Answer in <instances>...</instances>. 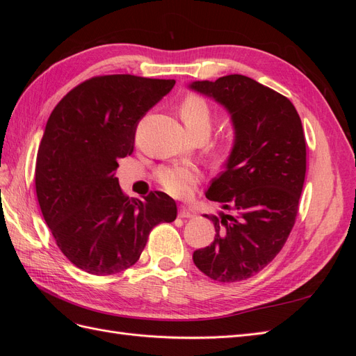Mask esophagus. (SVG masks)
Instances as JSON below:
<instances>
[{
  "label": "esophagus",
  "instance_id": "34e87169",
  "mask_svg": "<svg viewBox=\"0 0 356 356\" xmlns=\"http://www.w3.org/2000/svg\"><path fill=\"white\" fill-rule=\"evenodd\" d=\"M178 217H179V218H193V217H195V212H193V211L188 209V208H186V207H179Z\"/></svg>",
  "mask_w": 356,
  "mask_h": 356
}]
</instances>
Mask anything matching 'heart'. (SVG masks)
<instances>
[{"mask_svg": "<svg viewBox=\"0 0 356 356\" xmlns=\"http://www.w3.org/2000/svg\"><path fill=\"white\" fill-rule=\"evenodd\" d=\"M181 118L188 135H204L208 138L213 123L209 104L197 95H191L181 105ZM227 148V147H222ZM199 179V170L193 166H165L159 169L157 181L169 195L186 196Z\"/></svg>", "mask_w": 356, "mask_h": 356, "instance_id": "obj_1", "label": "heart"}]
</instances>
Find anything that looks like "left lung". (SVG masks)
<instances>
[{
  "label": "left lung",
  "mask_w": 356,
  "mask_h": 356,
  "mask_svg": "<svg viewBox=\"0 0 356 356\" xmlns=\"http://www.w3.org/2000/svg\"><path fill=\"white\" fill-rule=\"evenodd\" d=\"M188 88L221 104L234 129L224 170L207 191L232 213L204 215L215 238L193 261L213 281H245L273 260L294 227L306 175L303 126L288 98L245 75Z\"/></svg>",
  "instance_id": "obj_1"
}]
</instances>
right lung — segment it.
I'll return each mask as SVG.
<instances>
[{"instance_id": "1", "label": "right lung", "mask_w": 356, "mask_h": 356, "mask_svg": "<svg viewBox=\"0 0 356 356\" xmlns=\"http://www.w3.org/2000/svg\"><path fill=\"white\" fill-rule=\"evenodd\" d=\"M174 86L175 80L101 75L68 92L49 117L37 153V197L59 250L84 272L126 270L153 227L177 218V203L166 193L129 197L114 174L117 160L134 153L139 120Z\"/></svg>"}]
</instances>
